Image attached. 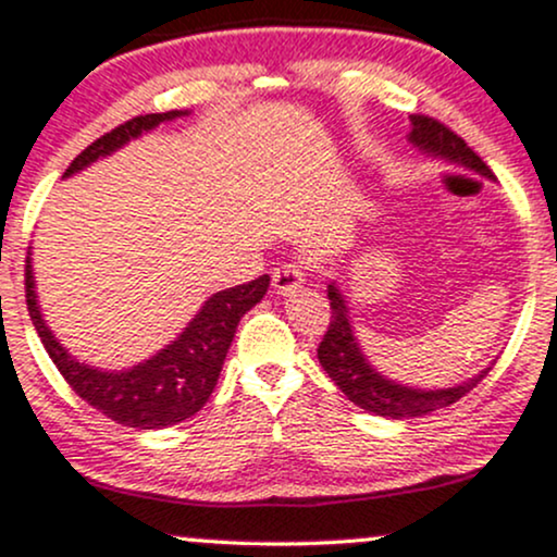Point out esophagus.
<instances>
[{"label": "esophagus", "instance_id": "esophagus-1", "mask_svg": "<svg viewBox=\"0 0 557 557\" xmlns=\"http://www.w3.org/2000/svg\"><path fill=\"white\" fill-rule=\"evenodd\" d=\"M272 285H274V293H277V296H290V293H296L304 285L301 267L283 264L280 269H274Z\"/></svg>", "mask_w": 557, "mask_h": 557}]
</instances>
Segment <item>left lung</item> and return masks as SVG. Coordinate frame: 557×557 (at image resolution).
I'll return each mask as SVG.
<instances>
[{"mask_svg":"<svg viewBox=\"0 0 557 557\" xmlns=\"http://www.w3.org/2000/svg\"><path fill=\"white\" fill-rule=\"evenodd\" d=\"M407 139L425 158L451 163V166H462L492 180V171L468 148L466 139H460L455 132H449L447 126L428 119V115H412L409 119ZM327 298L333 317H330L325 338H322L320 348H317V359H320L322 370L333 377L335 386L348 396V401L362 407L364 412L381 414V418L388 420L423 418V414L436 412V409L455 405L457 399H462L468 391H473L475 383L492 370L494 359L484 370L475 372L473 377H466L462 383L444 388H420L401 381H391L388 375H383L370 362L362 344H359L357 327H354L351 320V309H348V298L335 280L327 283Z\"/></svg>","mask_w":557,"mask_h":557,"instance_id":"8db88e82","label":"left lung"}]
</instances>
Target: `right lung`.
<instances>
[{
  "instance_id": "add662e5",
  "label": "right lung",
  "mask_w": 557,
  "mask_h": 557,
  "mask_svg": "<svg viewBox=\"0 0 557 557\" xmlns=\"http://www.w3.org/2000/svg\"><path fill=\"white\" fill-rule=\"evenodd\" d=\"M189 113L193 110H169V113L137 115V119L126 121L119 129L108 132L106 137L91 143L82 156L73 158L63 180L89 169L91 163L102 161V158L113 156L115 150L126 148L134 139L150 134L161 124L185 119ZM267 290L269 277L264 274V277L253 280L248 285H235V288L213 293V296L206 298L203 307L195 311L185 330L174 341H169L161 351L132 364V368L106 370L76 359L69 348L54 338L45 314H41L39 296H36L30 250L26 259L28 314L52 362L58 364V370L63 372L71 388L87 405L100 409L115 423L139 428V431H158V428L176 425L203 409L213 388H216L219 372L224 368V359H227L243 314L253 309L267 296Z\"/></svg>"
}]
</instances>
